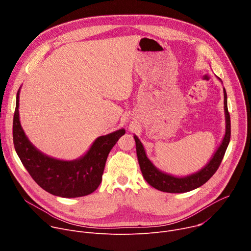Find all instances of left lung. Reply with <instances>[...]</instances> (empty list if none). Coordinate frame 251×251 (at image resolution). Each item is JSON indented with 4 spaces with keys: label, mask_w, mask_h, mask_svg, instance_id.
<instances>
[{
    "label": "left lung",
    "mask_w": 251,
    "mask_h": 251,
    "mask_svg": "<svg viewBox=\"0 0 251 251\" xmlns=\"http://www.w3.org/2000/svg\"><path fill=\"white\" fill-rule=\"evenodd\" d=\"M225 95V113H226V134L222 141V144L218 148L217 152L213 154L210 161L199 172L189 175L187 176H174L172 175L161 172L157 169L153 163L148 159L146 152L143 147L141 141L135 135L134 139L136 142V152L138 162L143 176L147 183L153 188L166 192V193H187L193 191L203 184H205L209 178L216 173L224 159L226 148L230 140V116L227 110V96L226 91L224 87Z\"/></svg>",
    "instance_id": "8db88e82"
}]
</instances>
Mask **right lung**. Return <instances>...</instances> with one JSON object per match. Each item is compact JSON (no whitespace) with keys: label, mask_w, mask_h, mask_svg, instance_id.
Returning a JSON list of instances; mask_svg holds the SVG:
<instances>
[{"label":"right lung","mask_w":251,"mask_h":251,"mask_svg":"<svg viewBox=\"0 0 251 251\" xmlns=\"http://www.w3.org/2000/svg\"><path fill=\"white\" fill-rule=\"evenodd\" d=\"M19 100L20 89L13 122L14 145L33 181L48 193L61 198H79L93 193L102 181L109 152L125 130L98 137L87 153L77 160H57L39 151L25 136L20 122Z\"/></svg>","instance_id":"1"}]
</instances>
